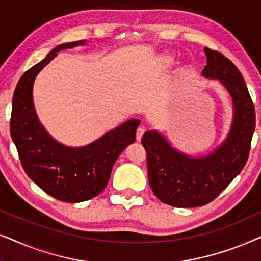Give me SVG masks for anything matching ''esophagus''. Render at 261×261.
Listing matches in <instances>:
<instances>
[{
  "mask_svg": "<svg viewBox=\"0 0 261 261\" xmlns=\"http://www.w3.org/2000/svg\"><path fill=\"white\" fill-rule=\"evenodd\" d=\"M145 133V128L144 127H139L137 129V141H140L142 135Z\"/></svg>",
  "mask_w": 261,
  "mask_h": 261,
  "instance_id": "obj_1",
  "label": "esophagus"
}]
</instances>
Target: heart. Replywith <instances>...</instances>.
<instances>
[{
    "label": "heart",
    "mask_w": 261,
    "mask_h": 261,
    "mask_svg": "<svg viewBox=\"0 0 261 261\" xmlns=\"http://www.w3.org/2000/svg\"><path fill=\"white\" fill-rule=\"evenodd\" d=\"M160 63H162L163 66L170 67L173 64V58L170 56H163L162 58H160Z\"/></svg>",
    "instance_id": "1"
}]
</instances>
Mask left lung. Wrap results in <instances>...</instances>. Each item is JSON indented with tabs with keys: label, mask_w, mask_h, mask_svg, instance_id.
I'll list each match as a JSON object with an SVG mask.
<instances>
[{
	"label": "left lung",
	"mask_w": 261,
	"mask_h": 261,
	"mask_svg": "<svg viewBox=\"0 0 261 261\" xmlns=\"http://www.w3.org/2000/svg\"><path fill=\"white\" fill-rule=\"evenodd\" d=\"M206 65L202 76L219 81L233 105L227 138L204 155H190L174 148L158 130H147L142 145L147 153L148 181L160 201L177 208H194L212 202L241 172L248 159L255 110L238 67L229 59L204 47Z\"/></svg>",
	"instance_id": "1"
}]
</instances>
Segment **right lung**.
<instances>
[{
	"mask_svg": "<svg viewBox=\"0 0 261 261\" xmlns=\"http://www.w3.org/2000/svg\"><path fill=\"white\" fill-rule=\"evenodd\" d=\"M87 44V40L57 46L44 60L20 78L13 96L10 135L27 176L46 194L59 201L78 203L101 194L121 152L135 140L140 120L132 119L82 147L60 144L45 129L33 102L38 73L57 57V52Z\"/></svg>",
	"mask_w": 261,
	"mask_h": 261,
	"instance_id": "1",
	"label": "right lung"
}]
</instances>
